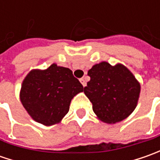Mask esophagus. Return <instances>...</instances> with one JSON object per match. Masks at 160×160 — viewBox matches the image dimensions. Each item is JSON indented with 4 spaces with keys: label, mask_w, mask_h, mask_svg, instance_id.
Masks as SVG:
<instances>
[{
    "label": "esophagus",
    "mask_w": 160,
    "mask_h": 160,
    "mask_svg": "<svg viewBox=\"0 0 160 160\" xmlns=\"http://www.w3.org/2000/svg\"><path fill=\"white\" fill-rule=\"evenodd\" d=\"M80 82H81V83H82V85H83V87L86 85V82H85V80H84L83 78H81V79H80Z\"/></svg>",
    "instance_id": "esophagus-1"
}]
</instances>
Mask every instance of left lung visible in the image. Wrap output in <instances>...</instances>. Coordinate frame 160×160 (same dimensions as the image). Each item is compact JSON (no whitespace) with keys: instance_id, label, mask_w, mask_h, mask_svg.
<instances>
[{"instance_id":"8db88e82","label":"left lung","mask_w":160,"mask_h":160,"mask_svg":"<svg viewBox=\"0 0 160 160\" xmlns=\"http://www.w3.org/2000/svg\"><path fill=\"white\" fill-rule=\"evenodd\" d=\"M88 76L91 79L83 92L99 119L116 124L132 113L138 103L141 84L126 66L102 61L92 67Z\"/></svg>"}]
</instances>
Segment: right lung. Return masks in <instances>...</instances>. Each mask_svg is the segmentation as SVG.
Here are the masks:
<instances>
[{
	"instance_id": "right-lung-1",
	"label": "right lung",
	"mask_w": 160,
	"mask_h": 160,
	"mask_svg": "<svg viewBox=\"0 0 160 160\" xmlns=\"http://www.w3.org/2000/svg\"><path fill=\"white\" fill-rule=\"evenodd\" d=\"M83 91L73 72L56 63L46 69H32L21 84L19 99L28 115L46 126L61 122L71 100Z\"/></svg>"
}]
</instances>
